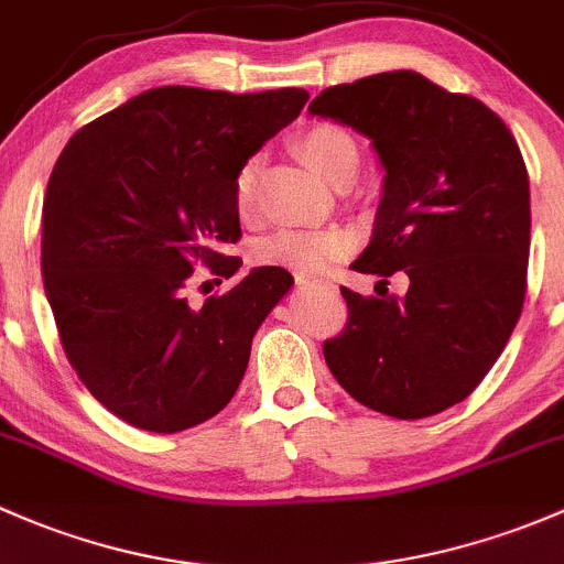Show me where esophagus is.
<instances>
[{"label": "esophagus", "mask_w": 564, "mask_h": 564, "mask_svg": "<svg viewBox=\"0 0 564 564\" xmlns=\"http://www.w3.org/2000/svg\"><path fill=\"white\" fill-rule=\"evenodd\" d=\"M304 288H321V290H336L328 280H317V276H301L299 280Z\"/></svg>", "instance_id": "esophagus-1"}]
</instances>
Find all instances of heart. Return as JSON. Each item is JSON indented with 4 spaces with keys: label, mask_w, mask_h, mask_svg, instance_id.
<instances>
[{
    "label": "heart",
    "mask_w": 564,
    "mask_h": 564,
    "mask_svg": "<svg viewBox=\"0 0 564 564\" xmlns=\"http://www.w3.org/2000/svg\"><path fill=\"white\" fill-rule=\"evenodd\" d=\"M299 152L306 165L323 176L325 182H334L336 173L347 165H358V147L341 127L315 124L299 138ZM258 156L247 160L236 171L234 178V203L236 212L249 214L254 203V184H258ZM352 247V236L345 228H299L282 230L271 236L258 247V260L269 265H284L293 271H323L325 265L339 260Z\"/></svg>",
    "instance_id": "b5f03b06"
}]
</instances>
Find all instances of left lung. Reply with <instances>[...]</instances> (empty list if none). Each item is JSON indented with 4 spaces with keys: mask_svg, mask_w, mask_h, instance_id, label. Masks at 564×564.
Returning <instances> with one entry per match:
<instances>
[{
    "mask_svg": "<svg viewBox=\"0 0 564 564\" xmlns=\"http://www.w3.org/2000/svg\"><path fill=\"white\" fill-rule=\"evenodd\" d=\"M367 135L382 165L369 247L352 269L404 271V295L341 288L350 321L325 364L364 408L434 415L467 399L508 345L527 293L530 176L491 108L412 69L330 86L310 106ZM375 288V290H377Z\"/></svg>",
    "mask_w": 564,
    "mask_h": 564,
    "instance_id": "left-lung-1",
    "label": "left lung"
}]
</instances>
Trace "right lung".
<instances>
[{"instance_id": "right-lung-1", "label": "right lung", "mask_w": 564, "mask_h": 564, "mask_svg": "<svg viewBox=\"0 0 564 564\" xmlns=\"http://www.w3.org/2000/svg\"><path fill=\"white\" fill-rule=\"evenodd\" d=\"M310 95L156 86L67 141L43 206V282L59 339L91 397L130 426L173 434L234 399L252 336L293 274L260 265L187 304L193 265L234 276L236 171Z\"/></svg>"}]
</instances>
